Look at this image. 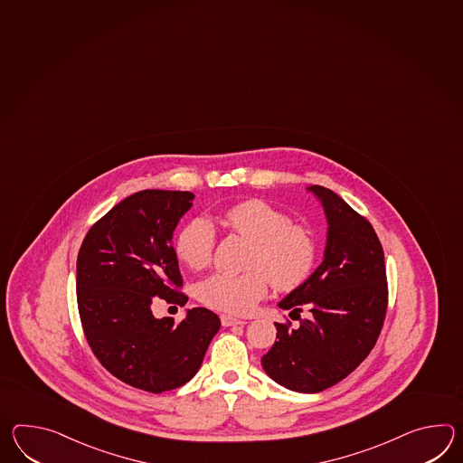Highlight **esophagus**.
<instances>
[{"label":"esophagus","instance_id":"obj_1","mask_svg":"<svg viewBox=\"0 0 463 463\" xmlns=\"http://www.w3.org/2000/svg\"><path fill=\"white\" fill-rule=\"evenodd\" d=\"M221 324H222L224 327H231V326H244L247 322L246 320L237 319V317H232V316L222 314V316H221Z\"/></svg>","mask_w":463,"mask_h":463}]
</instances>
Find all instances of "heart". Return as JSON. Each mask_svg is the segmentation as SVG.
<instances>
[{"label":"heart","instance_id":"heart-1","mask_svg":"<svg viewBox=\"0 0 463 463\" xmlns=\"http://www.w3.org/2000/svg\"><path fill=\"white\" fill-rule=\"evenodd\" d=\"M222 221L250 242L246 270L239 276L214 274L197 284L195 296L206 307L227 314H246L266 296L269 280L280 292L300 288L317 260V241L304 224L290 222L284 211L262 199H247L227 207ZM216 246L213 224L195 217L175 241L177 259L191 269L206 268Z\"/></svg>","mask_w":463,"mask_h":463}]
</instances>
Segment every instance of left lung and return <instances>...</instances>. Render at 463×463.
<instances>
[{"label":"left lung","instance_id":"1","mask_svg":"<svg viewBox=\"0 0 463 463\" xmlns=\"http://www.w3.org/2000/svg\"><path fill=\"white\" fill-rule=\"evenodd\" d=\"M326 211L324 260L279 307L298 316L276 322L278 340L262 357L269 377L290 391H326L357 369L373 349L387 314L389 288L381 241L357 211L322 185L308 187ZM308 310V319L299 312Z\"/></svg>","mask_w":463,"mask_h":463}]
</instances>
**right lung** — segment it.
Wrapping results in <instances>:
<instances>
[{
  "instance_id": "1",
  "label": "right lung",
  "mask_w": 463,
  "mask_h": 463,
  "mask_svg": "<svg viewBox=\"0 0 463 463\" xmlns=\"http://www.w3.org/2000/svg\"><path fill=\"white\" fill-rule=\"evenodd\" d=\"M193 199L189 191L134 193L94 222L76 262L80 319L96 359L151 393L191 381L221 327L209 308H191L181 322L156 319L151 308L159 298L187 302L171 239Z\"/></svg>"
}]
</instances>
